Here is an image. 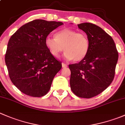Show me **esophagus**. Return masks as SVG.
<instances>
[{
  "mask_svg": "<svg viewBox=\"0 0 125 125\" xmlns=\"http://www.w3.org/2000/svg\"><path fill=\"white\" fill-rule=\"evenodd\" d=\"M62 68H66L68 66V65H66V64L64 63H62Z\"/></svg>",
  "mask_w": 125,
  "mask_h": 125,
  "instance_id": "esophagus-1",
  "label": "esophagus"
}]
</instances>
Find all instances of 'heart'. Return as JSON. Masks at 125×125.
Segmentation results:
<instances>
[{
  "instance_id": "b5f03b06",
  "label": "heart",
  "mask_w": 125,
  "mask_h": 125,
  "mask_svg": "<svg viewBox=\"0 0 125 125\" xmlns=\"http://www.w3.org/2000/svg\"><path fill=\"white\" fill-rule=\"evenodd\" d=\"M55 38L48 36L45 40V46L50 53L59 57L65 50V58L68 60L81 61L88 54L89 41L88 36L83 32L65 28L54 34Z\"/></svg>"
}]
</instances>
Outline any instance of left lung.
<instances>
[{
	"instance_id": "8db88e82",
	"label": "left lung",
	"mask_w": 125,
	"mask_h": 125,
	"mask_svg": "<svg viewBox=\"0 0 125 125\" xmlns=\"http://www.w3.org/2000/svg\"><path fill=\"white\" fill-rule=\"evenodd\" d=\"M78 27L88 36V54L78 63L69 65L70 86L81 98L93 97L102 93L114 79L118 54L113 38L94 24L82 23Z\"/></svg>"
}]
</instances>
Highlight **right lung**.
<instances>
[{
  "mask_svg": "<svg viewBox=\"0 0 125 125\" xmlns=\"http://www.w3.org/2000/svg\"><path fill=\"white\" fill-rule=\"evenodd\" d=\"M61 22L37 19L25 24L9 40L5 63L12 83L21 92L35 97L46 95L62 63L45 46L49 34Z\"/></svg>",
  "mask_w": 125,
  "mask_h": 125,
  "instance_id": "1",
  "label": "right lung"
}]
</instances>
